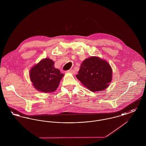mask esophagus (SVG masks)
I'll list each match as a JSON object with an SVG mask.
<instances>
[{"label": "esophagus", "mask_w": 146, "mask_h": 146, "mask_svg": "<svg viewBox=\"0 0 146 146\" xmlns=\"http://www.w3.org/2000/svg\"><path fill=\"white\" fill-rule=\"evenodd\" d=\"M66 73H72V74H75V71L73 70H70L67 71H66Z\"/></svg>", "instance_id": "34e87169"}]
</instances>
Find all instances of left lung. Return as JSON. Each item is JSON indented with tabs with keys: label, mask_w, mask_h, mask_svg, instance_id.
<instances>
[{
	"label": "left lung",
	"mask_w": 146,
	"mask_h": 146,
	"mask_svg": "<svg viewBox=\"0 0 146 146\" xmlns=\"http://www.w3.org/2000/svg\"><path fill=\"white\" fill-rule=\"evenodd\" d=\"M76 77L89 90L100 91L106 89L111 82L112 70L106 61L92 56L82 62Z\"/></svg>",
	"instance_id": "8db88e82"
}]
</instances>
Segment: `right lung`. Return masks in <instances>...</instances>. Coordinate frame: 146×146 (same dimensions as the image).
Masks as SVG:
<instances>
[{"label":"right lung","instance_id":"1","mask_svg":"<svg viewBox=\"0 0 146 146\" xmlns=\"http://www.w3.org/2000/svg\"><path fill=\"white\" fill-rule=\"evenodd\" d=\"M63 76L54 67V62L49 58L42 60L29 72L30 79L35 89L45 93L54 92Z\"/></svg>","mask_w":146,"mask_h":146}]
</instances>
